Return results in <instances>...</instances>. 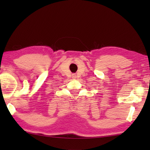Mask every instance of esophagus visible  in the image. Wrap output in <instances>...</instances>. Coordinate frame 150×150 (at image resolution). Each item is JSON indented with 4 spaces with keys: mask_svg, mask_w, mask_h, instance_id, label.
I'll list each match as a JSON object with an SVG mask.
<instances>
[{
    "mask_svg": "<svg viewBox=\"0 0 150 150\" xmlns=\"http://www.w3.org/2000/svg\"><path fill=\"white\" fill-rule=\"evenodd\" d=\"M73 77H75V75H73Z\"/></svg>",
    "mask_w": 150,
    "mask_h": 150,
    "instance_id": "obj_1",
    "label": "esophagus"
}]
</instances>
